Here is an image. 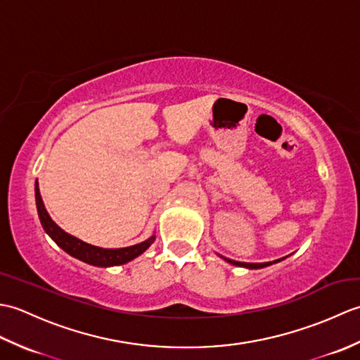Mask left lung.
Wrapping results in <instances>:
<instances>
[{"label":"left lung","mask_w":360,"mask_h":360,"mask_svg":"<svg viewBox=\"0 0 360 360\" xmlns=\"http://www.w3.org/2000/svg\"><path fill=\"white\" fill-rule=\"evenodd\" d=\"M221 257V255H219ZM224 259V262H227V263H231V264H233V266H240V267H246V269H262V267H266V266H271V264H274V263H278V262H281V259H285V258H280V259H274V262H267V263H241V262H235V259H231V258H226V257H221Z\"/></svg>","instance_id":"8db88e82"}]
</instances>
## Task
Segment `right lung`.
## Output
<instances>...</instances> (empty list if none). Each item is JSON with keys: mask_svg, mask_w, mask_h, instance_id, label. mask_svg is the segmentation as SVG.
<instances>
[{"mask_svg": "<svg viewBox=\"0 0 360 360\" xmlns=\"http://www.w3.org/2000/svg\"><path fill=\"white\" fill-rule=\"evenodd\" d=\"M35 202H37L38 218H40V223L44 229V232L48 233L51 238L57 243V246L62 248L66 254H70L71 257L77 258L80 262L88 263L91 266L111 267V266L125 264L139 255H142L156 238V235H151L150 238H147L139 244H134V246H128V248H120V249H103L98 246H93V244L82 241L80 238H77V236L65 232L62 227L53 223L48 210L44 207V202L40 195V188H38V181L35 182Z\"/></svg>", "mask_w": 360, "mask_h": 360, "instance_id": "1", "label": "right lung"}]
</instances>
